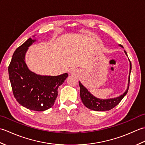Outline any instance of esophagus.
Wrapping results in <instances>:
<instances>
[{
	"label": "esophagus",
	"mask_w": 145,
	"mask_h": 145,
	"mask_svg": "<svg viewBox=\"0 0 145 145\" xmlns=\"http://www.w3.org/2000/svg\"><path fill=\"white\" fill-rule=\"evenodd\" d=\"M72 72V73H76V70L75 69H73L72 70V72Z\"/></svg>",
	"instance_id": "34e87169"
}]
</instances>
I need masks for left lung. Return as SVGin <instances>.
<instances>
[{
    "label": "left lung",
    "mask_w": 145,
    "mask_h": 145,
    "mask_svg": "<svg viewBox=\"0 0 145 145\" xmlns=\"http://www.w3.org/2000/svg\"><path fill=\"white\" fill-rule=\"evenodd\" d=\"M120 46L123 47V46L121 45H120ZM125 53L127 55V53L126 52V51H125ZM131 70V63L130 60V75H129L128 77V88L123 94L120 95L118 97H116L115 98H110V99L106 100H101L99 99V98L95 97L93 95H91L90 92L88 91L87 89L81 84L80 82H79L80 88V98L84 105L89 109L95 111H98V112L108 111L113 108L114 107H115L121 101V100L123 98L125 95H127L128 91L130 81Z\"/></svg>",
    "instance_id": "obj_1"
}]
</instances>
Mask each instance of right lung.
Masks as SVG:
<instances>
[{
	"mask_svg": "<svg viewBox=\"0 0 145 145\" xmlns=\"http://www.w3.org/2000/svg\"><path fill=\"white\" fill-rule=\"evenodd\" d=\"M35 41L29 38L15 50L8 70L16 100L27 109L42 112L54 105L58 88L65 80L68 73L42 76L31 72L25 63V55L28 47Z\"/></svg>",
	"mask_w": 145,
	"mask_h": 145,
	"instance_id": "obj_1",
	"label": "right lung"
}]
</instances>
